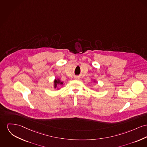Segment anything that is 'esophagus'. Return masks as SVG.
Here are the masks:
<instances>
[{
  "mask_svg": "<svg viewBox=\"0 0 147 147\" xmlns=\"http://www.w3.org/2000/svg\"><path fill=\"white\" fill-rule=\"evenodd\" d=\"M75 79H78V77H75Z\"/></svg>",
  "mask_w": 147,
  "mask_h": 147,
  "instance_id": "34e87169",
  "label": "esophagus"
}]
</instances>
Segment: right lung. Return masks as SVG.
I'll return each instance as SVG.
<instances>
[{
    "instance_id": "right-lung-1",
    "label": "right lung",
    "mask_w": 147,
    "mask_h": 147,
    "mask_svg": "<svg viewBox=\"0 0 147 147\" xmlns=\"http://www.w3.org/2000/svg\"><path fill=\"white\" fill-rule=\"evenodd\" d=\"M63 84L62 82H61L60 80L58 79V80H55V88H56L57 86V84H60V85H62Z\"/></svg>"
}]
</instances>
